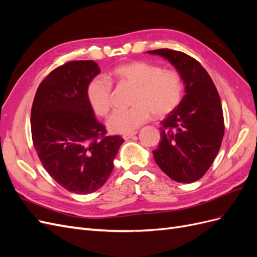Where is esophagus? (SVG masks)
Returning <instances> with one entry per match:
<instances>
[{
	"label": "esophagus",
	"mask_w": 257,
	"mask_h": 257,
	"mask_svg": "<svg viewBox=\"0 0 257 257\" xmlns=\"http://www.w3.org/2000/svg\"><path fill=\"white\" fill-rule=\"evenodd\" d=\"M137 134V132L134 131V132H130V133H125L123 135V138L125 139V141H127V139H131L133 136H135Z\"/></svg>",
	"instance_id": "1"
}]
</instances>
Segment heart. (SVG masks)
Returning <instances> with one entry per match:
<instances>
[{
  "label": "heart",
  "mask_w": 257,
  "mask_h": 257,
  "mask_svg": "<svg viewBox=\"0 0 257 257\" xmlns=\"http://www.w3.org/2000/svg\"><path fill=\"white\" fill-rule=\"evenodd\" d=\"M134 87L131 95L132 107L114 111L107 120L112 133H130L150 118H163L180 105L184 83L180 73L163 69L147 61H132L116 65L108 79L103 76L92 78L85 89L88 103L96 115L106 116L111 108L112 83Z\"/></svg>",
  "instance_id": "b5f03b06"
}]
</instances>
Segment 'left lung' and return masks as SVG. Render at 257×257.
I'll use <instances>...</instances> for the list:
<instances>
[{
	"label": "left lung",
	"instance_id": "8db88e82",
	"mask_svg": "<svg viewBox=\"0 0 257 257\" xmlns=\"http://www.w3.org/2000/svg\"><path fill=\"white\" fill-rule=\"evenodd\" d=\"M164 57L180 73L185 95L161 122V142L154 161L173 180L191 183L203 177L219 152L224 116L215 85L199 62L173 49L148 51Z\"/></svg>",
	"mask_w": 257,
	"mask_h": 257
}]
</instances>
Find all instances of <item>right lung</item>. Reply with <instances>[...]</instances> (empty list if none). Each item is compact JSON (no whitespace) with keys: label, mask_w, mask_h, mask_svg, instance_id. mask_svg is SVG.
<instances>
[{"label":"right lung","mask_w":257,"mask_h":257,"mask_svg":"<svg viewBox=\"0 0 257 257\" xmlns=\"http://www.w3.org/2000/svg\"><path fill=\"white\" fill-rule=\"evenodd\" d=\"M100 69L94 61H69L38 85L31 110V133L43 166L69 192L102 188L113 169L123 138L106 135L85 96Z\"/></svg>","instance_id":"add662e5"}]
</instances>
